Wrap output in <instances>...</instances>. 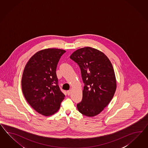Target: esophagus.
Wrapping results in <instances>:
<instances>
[{"label": "esophagus", "instance_id": "34e87169", "mask_svg": "<svg viewBox=\"0 0 148 148\" xmlns=\"http://www.w3.org/2000/svg\"><path fill=\"white\" fill-rule=\"evenodd\" d=\"M67 94H68V95H69L71 94V92H72V90H67Z\"/></svg>", "mask_w": 148, "mask_h": 148}]
</instances>
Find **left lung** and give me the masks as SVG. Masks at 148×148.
<instances>
[{
    "label": "left lung",
    "instance_id": "obj_1",
    "mask_svg": "<svg viewBox=\"0 0 148 148\" xmlns=\"http://www.w3.org/2000/svg\"><path fill=\"white\" fill-rule=\"evenodd\" d=\"M70 58L79 65L84 84L77 109L85 116H96L109 103L116 91L112 63L103 53L89 47L76 50Z\"/></svg>",
    "mask_w": 148,
    "mask_h": 148
}]
</instances>
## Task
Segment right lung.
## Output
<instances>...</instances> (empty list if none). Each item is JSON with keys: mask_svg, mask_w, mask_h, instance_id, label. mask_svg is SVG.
<instances>
[{"mask_svg": "<svg viewBox=\"0 0 148 148\" xmlns=\"http://www.w3.org/2000/svg\"><path fill=\"white\" fill-rule=\"evenodd\" d=\"M65 51L48 48L36 53L24 68L21 87L24 96L36 111L50 116L59 109L65 95L56 76L57 64Z\"/></svg>", "mask_w": 148, "mask_h": 148, "instance_id": "right-lung-1", "label": "right lung"}]
</instances>
